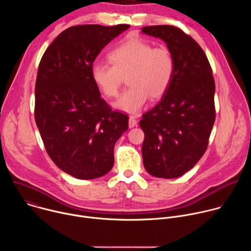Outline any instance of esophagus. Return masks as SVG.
I'll return each mask as SVG.
<instances>
[{
    "label": "esophagus",
    "mask_w": 251,
    "mask_h": 251,
    "mask_svg": "<svg viewBox=\"0 0 251 251\" xmlns=\"http://www.w3.org/2000/svg\"><path fill=\"white\" fill-rule=\"evenodd\" d=\"M128 125H129V128L135 127L137 125V120L133 116H130L129 117V121H128Z\"/></svg>",
    "instance_id": "34e87169"
}]
</instances>
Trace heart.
I'll return each instance as SVG.
<instances>
[{"instance_id": "heart-1", "label": "heart", "mask_w": 251, "mask_h": 251, "mask_svg": "<svg viewBox=\"0 0 251 251\" xmlns=\"http://www.w3.org/2000/svg\"><path fill=\"white\" fill-rule=\"evenodd\" d=\"M109 62L94 63L91 78L107 97H115L122 76L127 75L129 87L113 104L117 110L137 114L148 100L161 98L169 89L174 74L175 59L165 47L154 48L139 38L129 39L108 54Z\"/></svg>"}]
</instances>
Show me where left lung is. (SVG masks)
Listing matches in <instances>:
<instances>
[{
    "label": "left lung",
    "instance_id": "8db88e82",
    "mask_svg": "<svg viewBox=\"0 0 251 251\" xmlns=\"http://www.w3.org/2000/svg\"><path fill=\"white\" fill-rule=\"evenodd\" d=\"M142 33L162 40L175 59L172 83L160 102L142 115L140 127L146 171L175 178L190 171L204 154L216 119L214 80L201 48L173 25H153Z\"/></svg>",
    "mask_w": 251,
    "mask_h": 251
}]
</instances>
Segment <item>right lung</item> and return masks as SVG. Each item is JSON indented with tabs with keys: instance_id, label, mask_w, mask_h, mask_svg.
Returning <instances> with one entry per match:
<instances>
[{
	"instance_id": "1",
	"label": "right lung",
	"mask_w": 251,
	"mask_h": 251,
	"mask_svg": "<svg viewBox=\"0 0 251 251\" xmlns=\"http://www.w3.org/2000/svg\"><path fill=\"white\" fill-rule=\"evenodd\" d=\"M129 27L71 26L58 34L40 62L35 123L53 163L80 180L109 173L115 143L128 129V116L112 111L101 98L91 67L102 49Z\"/></svg>"
}]
</instances>
